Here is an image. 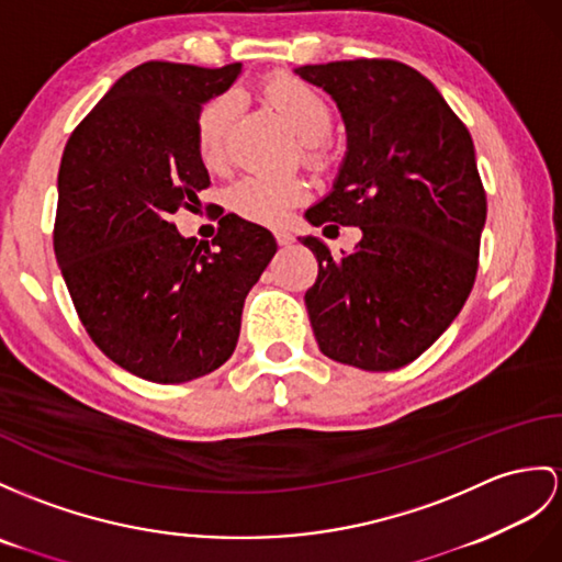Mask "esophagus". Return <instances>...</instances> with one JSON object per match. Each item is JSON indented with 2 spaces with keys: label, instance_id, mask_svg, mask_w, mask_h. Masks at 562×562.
I'll return each instance as SVG.
<instances>
[{
  "label": "esophagus",
  "instance_id": "34e87169",
  "mask_svg": "<svg viewBox=\"0 0 562 562\" xmlns=\"http://www.w3.org/2000/svg\"><path fill=\"white\" fill-rule=\"evenodd\" d=\"M293 234L291 231H277V243L281 245V248H289V245H293Z\"/></svg>",
  "mask_w": 562,
  "mask_h": 562
}]
</instances>
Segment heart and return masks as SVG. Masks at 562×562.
I'll use <instances>...</instances> for the list:
<instances>
[{
  "label": "heart",
  "instance_id": "heart-1",
  "mask_svg": "<svg viewBox=\"0 0 562 562\" xmlns=\"http://www.w3.org/2000/svg\"><path fill=\"white\" fill-rule=\"evenodd\" d=\"M265 100L289 121L303 140V155L319 161L326 155V135L334 126V106L307 80L291 74L271 76L262 83ZM236 116L234 94H216L195 119V149L204 167H226L228 133ZM310 198V186L297 176H245L228 190L231 210L257 224H279L293 207Z\"/></svg>",
  "mask_w": 562,
  "mask_h": 562
}]
</instances>
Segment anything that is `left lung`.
Segmentation results:
<instances>
[{
	"label": "left lung",
	"mask_w": 562,
	"mask_h": 562,
	"mask_svg": "<svg viewBox=\"0 0 562 562\" xmlns=\"http://www.w3.org/2000/svg\"><path fill=\"white\" fill-rule=\"evenodd\" d=\"M295 74L331 94L348 131L334 190L305 212L307 222L324 234L362 231L340 257L303 238L319 262L305 293L312 331L326 358L391 372L446 331L474 285L486 190L472 135L431 80L403 61H328Z\"/></svg>",
	"instance_id": "left-lung-1"
}]
</instances>
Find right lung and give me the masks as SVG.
Returning a JSON list of instances; mask_svg holds the SVG:
<instances>
[{"label": "right lung", "mask_w": 562, "mask_h": 562, "mask_svg": "<svg viewBox=\"0 0 562 562\" xmlns=\"http://www.w3.org/2000/svg\"><path fill=\"white\" fill-rule=\"evenodd\" d=\"M240 68L135 66L61 155L54 255L66 289L92 344L155 384L200 379L234 355L245 295L277 252L269 231L238 214L218 218L212 245L171 222L210 188L195 119Z\"/></svg>", "instance_id": "obj_1"}]
</instances>
